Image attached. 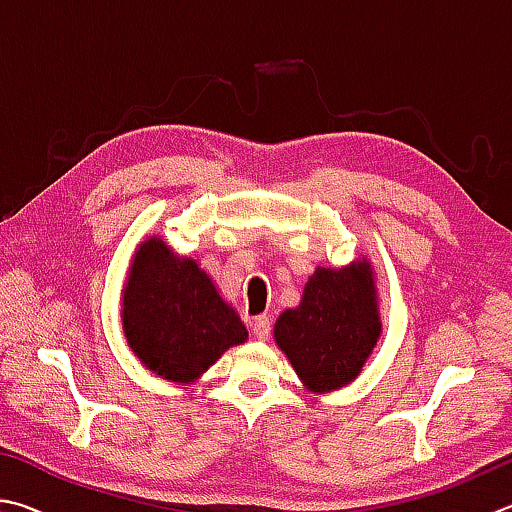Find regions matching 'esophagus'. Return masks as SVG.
<instances>
[{"label": "esophagus", "instance_id": "esophagus-1", "mask_svg": "<svg viewBox=\"0 0 512 512\" xmlns=\"http://www.w3.org/2000/svg\"><path fill=\"white\" fill-rule=\"evenodd\" d=\"M270 330H272V321L270 317H256L254 321H251V333H254L256 339H261V342H265L267 337H270Z\"/></svg>", "mask_w": 512, "mask_h": 512}]
</instances>
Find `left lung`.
Wrapping results in <instances>:
<instances>
[{"instance_id":"8db88e82","label":"left lung","mask_w":512,"mask_h":512,"mask_svg":"<svg viewBox=\"0 0 512 512\" xmlns=\"http://www.w3.org/2000/svg\"><path fill=\"white\" fill-rule=\"evenodd\" d=\"M382 337L378 285L371 261L317 267L297 308L274 324V342L303 387L330 393L351 384Z\"/></svg>"}]
</instances>
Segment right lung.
Instances as JSON below:
<instances>
[{
	"label": "right lung",
	"mask_w": 512,
	"mask_h": 512,
	"mask_svg": "<svg viewBox=\"0 0 512 512\" xmlns=\"http://www.w3.org/2000/svg\"><path fill=\"white\" fill-rule=\"evenodd\" d=\"M121 328L132 355L157 378L193 384L247 328L200 263L159 236L134 251L121 292Z\"/></svg>",
	"instance_id": "add662e5"
}]
</instances>
